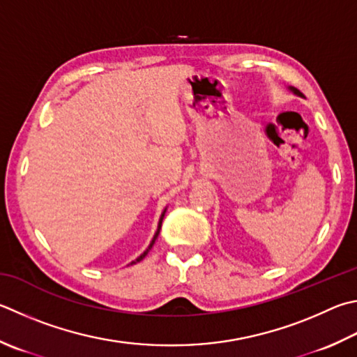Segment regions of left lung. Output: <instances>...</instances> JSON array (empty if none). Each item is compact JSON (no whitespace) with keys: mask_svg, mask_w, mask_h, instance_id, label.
Instances as JSON below:
<instances>
[{"mask_svg":"<svg viewBox=\"0 0 357 357\" xmlns=\"http://www.w3.org/2000/svg\"><path fill=\"white\" fill-rule=\"evenodd\" d=\"M289 89H290V92H294L295 95H298V96H303V93L300 92V90H296L295 87H289Z\"/></svg>","mask_w":357,"mask_h":357,"instance_id":"left-lung-1","label":"left lung"}]
</instances>
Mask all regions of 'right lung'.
<instances>
[{
  "label": "right lung",
  "mask_w": 357,
  "mask_h": 357,
  "mask_svg": "<svg viewBox=\"0 0 357 357\" xmlns=\"http://www.w3.org/2000/svg\"><path fill=\"white\" fill-rule=\"evenodd\" d=\"M165 211L167 209H164V212H162V215H160V218H159V225H158V231H156V234H154V237H153V241H151V243H150V246H148V248L144 251V252H142V255L137 257V259H135V261H132L131 262V265L132 264H135V262H140L142 261V259H144L146 255H148V251H150L151 248H153V245H154V242H156V238H158V236H159V231H160V226H162V220H164V215H165Z\"/></svg>",
  "instance_id": "obj_1"
}]
</instances>
